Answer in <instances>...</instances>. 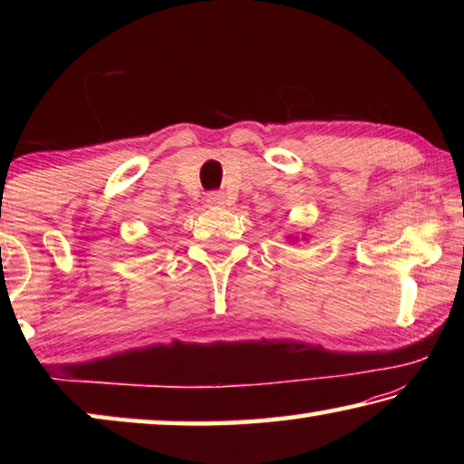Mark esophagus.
Here are the masks:
<instances>
[{
    "mask_svg": "<svg viewBox=\"0 0 464 464\" xmlns=\"http://www.w3.org/2000/svg\"><path fill=\"white\" fill-rule=\"evenodd\" d=\"M207 204L210 208H221L227 204V196L223 192H210L207 196Z\"/></svg>",
    "mask_w": 464,
    "mask_h": 464,
    "instance_id": "esophagus-1",
    "label": "esophagus"
}]
</instances>
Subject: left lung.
Masks as SVG:
<instances>
[{
    "instance_id": "8db88e82",
    "label": "left lung",
    "mask_w": 464,
    "mask_h": 464,
    "mask_svg": "<svg viewBox=\"0 0 464 464\" xmlns=\"http://www.w3.org/2000/svg\"><path fill=\"white\" fill-rule=\"evenodd\" d=\"M286 239H290V241H296V235H286ZM304 239V237H303Z\"/></svg>"
}]
</instances>
